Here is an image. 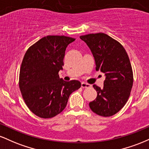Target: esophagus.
Here are the masks:
<instances>
[{"label": "esophagus", "instance_id": "34e87169", "mask_svg": "<svg viewBox=\"0 0 149 149\" xmlns=\"http://www.w3.org/2000/svg\"><path fill=\"white\" fill-rule=\"evenodd\" d=\"M81 87L83 88H89L91 87V85L88 84V83H84V82H82L81 83Z\"/></svg>", "mask_w": 149, "mask_h": 149}]
</instances>
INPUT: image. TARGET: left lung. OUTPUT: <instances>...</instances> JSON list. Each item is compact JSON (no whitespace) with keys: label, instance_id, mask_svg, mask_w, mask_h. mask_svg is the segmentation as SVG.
Here are the masks:
<instances>
[{"label":"left lung","instance_id":"8db88e82","mask_svg":"<svg viewBox=\"0 0 149 149\" xmlns=\"http://www.w3.org/2000/svg\"><path fill=\"white\" fill-rule=\"evenodd\" d=\"M90 47L96 64V71L105 74L104 87L96 85L97 98L90 102V109L97 115H115L129 99L133 85V72L127 52L118 41L104 33L80 36Z\"/></svg>","mask_w":149,"mask_h":149}]
</instances>
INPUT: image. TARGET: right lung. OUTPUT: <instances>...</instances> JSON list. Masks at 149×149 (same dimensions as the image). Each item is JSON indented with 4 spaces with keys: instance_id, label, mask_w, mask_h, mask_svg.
I'll use <instances>...</instances> for the list:
<instances>
[{
    "instance_id": "obj_1",
    "label": "right lung",
    "mask_w": 149,
    "mask_h": 149,
    "mask_svg": "<svg viewBox=\"0 0 149 149\" xmlns=\"http://www.w3.org/2000/svg\"><path fill=\"white\" fill-rule=\"evenodd\" d=\"M75 38L64 36L42 38L27 49L19 71V86L29 110L42 118L62 111L73 92L81 87L76 80L64 81L62 70L66 48Z\"/></svg>"
}]
</instances>
